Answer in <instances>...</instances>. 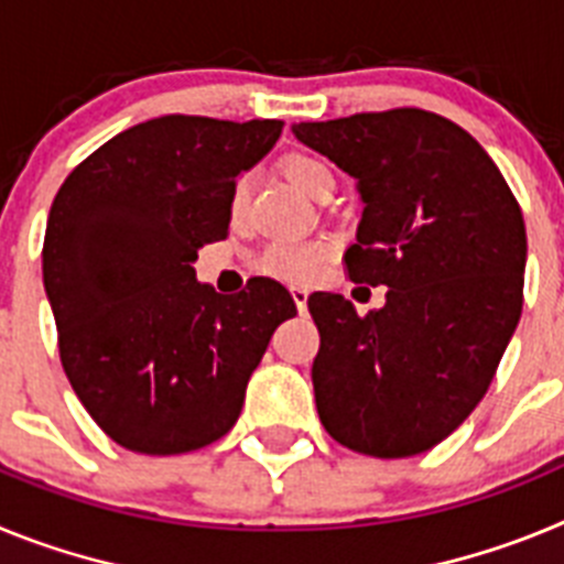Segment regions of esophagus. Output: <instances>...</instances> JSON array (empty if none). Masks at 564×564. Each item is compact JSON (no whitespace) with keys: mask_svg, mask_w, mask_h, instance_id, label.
<instances>
[{"mask_svg":"<svg viewBox=\"0 0 564 564\" xmlns=\"http://www.w3.org/2000/svg\"><path fill=\"white\" fill-rule=\"evenodd\" d=\"M293 293V302H296L299 313H305L307 311V288H291Z\"/></svg>","mask_w":564,"mask_h":564,"instance_id":"obj_1","label":"esophagus"}]
</instances>
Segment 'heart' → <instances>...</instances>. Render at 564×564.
<instances>
[{"label":"heart","mask_w":564,"mask_h":564,"mask_svg":"<svg viewBox=\"0 0 564 564\" xmlns=\"http://www.w3.org/2000/svg\"><path fill=\"white\" fill-rule=\"evenodd\" d=\"M282 174L288 181L307 197H325L333 192V172L322 158L311 152H288L282 158ZM248 192H251V177L239 174L231 186V197H228V208L231 217L237 220L239 214L248 206ZM330 257V246L325 239H307V242H296V239H273L268 242L257 257V271L265 276L279 279V282H311L325 259Z\"/></svg>","instance_id":"b5f03b06"}]
</instances>
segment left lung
Segmentation results:
<instances>
[{
	"instance_id": "8db88e82",
	"label": "left lung",
	"mask_w": 564,
	"mask_h": 564,
	"mask_svg": "<svg viewBox=\"0 0 564 564\" xmlns=\"http://www.w3.org/2000/svg\"><path fill=\"white\" fill-rule=\"evenodd\" d=\"M296 138L358 181L352 282L390 288L358 316L313 293V390L322 426L358 455L412 457L471 415L522 313L525 223L486 149L417 107L302 121Z\"/></svg>"
}]
</instances>
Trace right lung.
Returning a JSON list of instances; mask_svg holds the SVG:
<instances>
[{
  "label": "right lung",
  "instance_id": "1",
  "mask_svg": "<svg viewBox=\"0 0 564 564\" xmlns=\"http://www.w3.org/2000/svg\"><path fill=\"white\" fill-rule=\"evenodd\" d=\"M282 127L152 118L78 163L50 206L42 271L62 367L123 449L186 455L220 441L273 330L296 316L273 279L223 296L192 268L228 237L234 181Z\"/></svg>",
  "mask_w": 564,
  "mask_h": 564
}]
</instances>
